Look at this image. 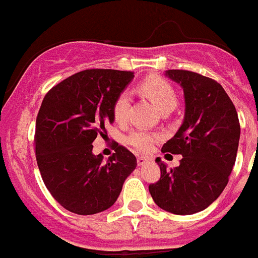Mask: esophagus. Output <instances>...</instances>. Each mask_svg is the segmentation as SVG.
Instances as JSON below:
<instances>
[{"mask_svg": "<svg viewBox=\"0 0 258 258\" xmlns=\"http://www.w3.org/2000/svg\"><path fill=\"white\" fill-rule=\"evenodd\" d=\"M149 162V158H146V157H144V155H140V157H137V163L138 166H144L145 163Z\"/></svg>", "mask_w": 258, "mask_h": 258, "instance_id": "1", "label": "esophagus"}]
</instances>
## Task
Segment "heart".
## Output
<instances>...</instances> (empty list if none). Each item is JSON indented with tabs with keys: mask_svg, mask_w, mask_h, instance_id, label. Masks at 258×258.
<instances>
[{
	"mask_svg": "<svg viewBox=\"0 0 258 258\" xmlns=\"http://www.w3.org/2000/svg\"><path fill=\"white\" fill-rule=\"evenodd\" d=\"M141 89L144 93L148 95V97L152 100L154 105L159 110L167 106H175L176 95L175 91L172 89L169 83L165 79L161 78H149L141 84ZM129 104H131V95L129 92H122L113 105V114L116 121L122 122L126 120L127 110H129ZM158 140V136L154 133L146 131H134L129 134L127 137V144L133 146L136 150L141 153L149 152L153 148L154 142Z\"/></svg>",
	"mask_w": 258,
	"mask_h": 258,
	"instance_id": "b5f03b06",
	"label": "heart"
}]
</instances>
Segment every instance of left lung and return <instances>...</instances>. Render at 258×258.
Here are the masks:
<instances>
[{
	"mask_svg": "<svg viewBox=\"0 0 258 258\" xmlns=\"http://www.w3.org/2000/svg\"><path fill=\"white\" fill-rule=\"evenodd\" d=\"M165 75L182 87L184 117L162 153L183 158L170 170L161 158L155 159L161 178L149 191L159 208L192 215L214 203L228 183L239 148V117L218 82L184 70H169Z\"/></svg>",
	"mask_w": 258,
	"mask_h": 258,
	"instance_id": "1",
	"label": "left lung"
}]
</instances>
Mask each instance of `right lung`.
Instances as JSON below:
<instances>
[{
	"label": "right lung",
	"instance_id": "obj_1",
	"mask_svg": "<svg viewBox=\"0 0 258 258\" xmlns=\"http://www.w3.org/2000/svg\"><path fill=\"white\" fill-rule=\"evenodd\" d=\"M133 78L131 71L86 70L44 96L35 126L37 163L47 190L70 212L93 215L112 207L137 166L118 144L106 161L92 152L96 137L114 121V101Z\"/></svg>",
	"mask_w": 258,
	"mask_h": 258
}]
</instances>
